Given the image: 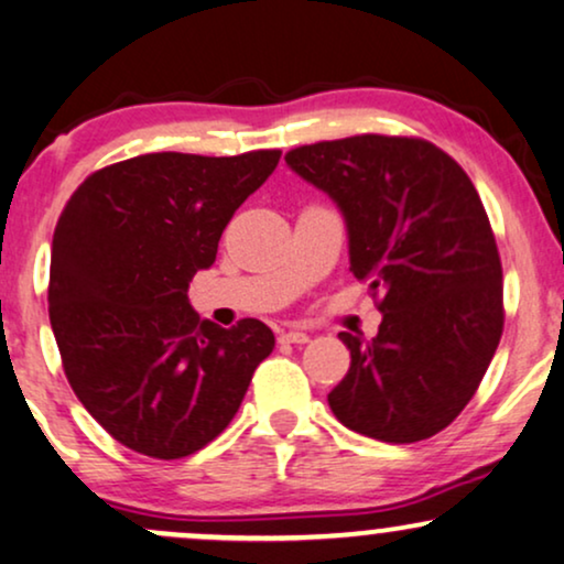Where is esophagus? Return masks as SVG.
<instances>
[{
    "label": "esophagus",
    "instance_id": "esophagus-1",
    "mask_svg": "<svg viewBox=\"0 0 564 564\" xmlns=\"http://www.w3.org/2000/svg\"><path fill=\"white\" fill-rule=\"evenodd\" d=\"M280 339L282 343H293V345H305L308 343V335H305V332H301V329H288V332H282L280 335Z\"/></svg>",
    "mask_w": 564,
    "mask_h": 564
}]
</instances>
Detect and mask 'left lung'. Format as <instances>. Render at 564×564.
I'll list each match as a JSON object with an SVG mask.
<instances>
[{
    "label": "left lung",
    "mask_w": 564,
    "mask_h": 564,
    "mask_svg": "<svg viewBox=\"0 0 564 564\" xmlns=\"http://www.w3.org/2000/svg\"><path fill=\"white\" fill-rule=\"evenodd\" d=\"M290 170L335 200L350 271L379 295L371 339L343 332L339 423L389 444L440 434L481 384L502 337V263L474 183L421 138L352 135L301 145Z\"/></svg>",
    "instance_id": "8db88e82"
}]
</instances>
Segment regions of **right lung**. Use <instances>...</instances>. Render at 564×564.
I'll return each instance as SVG.
<instances>
[{"label": "right lung", "instance_id": "add662e5", "mask_svg": "<svg viewBox=\"0 0 564 564\" xmlns=\"http://www.w3.org/2000/svg\"><path fill=\"white\" fill-rule=\"evenodd\" d=\"M280 156L143 154L69 196L52 240L48 322L73 392L124 447L159 460L206 447L274 350L259 318L232 329L198 318L187 284L217 261L227 221Z\"/></svg>", "mask_w": 564, "mask_h": 564}]
</instances>
